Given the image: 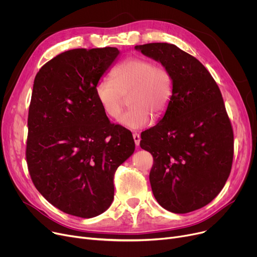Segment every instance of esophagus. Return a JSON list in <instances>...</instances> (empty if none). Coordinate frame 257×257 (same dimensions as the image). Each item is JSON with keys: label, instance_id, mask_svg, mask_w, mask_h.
<instances>
[{"label": "esophagus", "instance_id": "esophagus-1", "mask_svg": "<svg viewBox=\"0 0 257 257\" xmlns=\"http://www.w3.org/2000/svg\"><path fill=\"white\" fill-rule=\"evenodd\" d=\"M133 140H134V143H136L137 146H140V143H141V136L139 133H133Z\"/></svg>", "mask_w": 257, "mask_h": 257}]
</instances>
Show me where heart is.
Here are the masks:
<instances>
[{"mask_svg":"<svg viewBox=\"0 0 257 257\" xmlns=\"http://www.w3.org/2000/svg\"><path fill=\"white\" fill-rule=\"evenodd\" d=\"M111 78L101 79L96 85V96L102 109L110 118L117 119L124 105V94L129 96V109L121 115L120 124L133 130L150 126L155 116L163 115L173 96V78L165 66L132 57L118 63Z\"/></svg>","mask_w":257,"mask_h":257,"instance_id":"obj_1","label":"heart"}]
</instances>
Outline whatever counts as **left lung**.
Returning a JSON list of instances; mask_svg holds the SVG:
<instances>
[{"label": "left lung", "mask_w": 257, "mask_h": 257, "mask_svg": "<svg viewBox=\"0 0 257 257\" xmlns=\"http://www.w3.org/2000/svg\"><path fill=\"white\" fill-rule=\"evenodd\" d=\"M173 78V96L163 118L145 131L142 149L153 155L152 192L174 213L207 205L231 171L233 131L215 81L194 56L166 43L136 46Z\"/></svg>", "instance_id": "obj_1"}]
</instances>
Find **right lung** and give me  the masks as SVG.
<instances>
[{
    "label": "right lung",
    "instance_id": "add662e5",
    "mask_svg": "<svg viewBox=\"0 0 257 257\" xmlns=\"http://www.w3.org/2000/svg\"><path fill=\"white\" fill-rule=\"evenodd\" d=\"M118 55L111 47L70 50L34 79L26 149L30 176L52 205L76 217H97L111 205L114 173L136 149L132 133L110 123L96 96Z\"/></svg>",
    "mask_w": 257,
    "mask_h": 257
}]
</instances>
